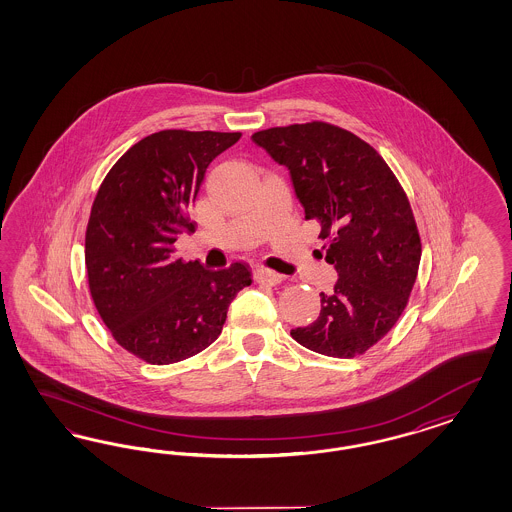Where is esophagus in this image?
<instances>
[{
  "label": "esophagus",
  "instance_id": "esophagus-1",
  "mask_svg": "<svg viewBox=\"0 0 512 512\" xmlns=\"http://www.w3.org/2000/svg\"><path fill=\"white\" fill-rule=\"evenodd\" d=\"M281 279H283V276L278 274V272H274V270H270V268H264V266L255 268V281H257V283H263V285H278V283H281Z\"/></svg>",
  "mask_w": 512,
  "mask_h": 512
}]
</instances>
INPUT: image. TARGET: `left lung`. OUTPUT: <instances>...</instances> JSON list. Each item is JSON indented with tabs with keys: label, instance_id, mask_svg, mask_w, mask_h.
Returning a JSON list of instances; mask_svg holds the SVG:
<instances>
[{
	"label": "left lung",
	"instance_id": "left-lung-1",
	"mask_svg": "<svg viewBox=\"0 0 512 512\" xmlns=\"http://www.w3.org/2000/svg\"><path fill=\"white\" fill-rule=\"evenodd\" d=\"M251 139L291 172L340 276L321 293L317 321L291 336L326 357L364 355L396 325L419 274L422 244L402 184L373 146L338 125L313 120Z\"/></svg>",
	"mask_w": 512,
	"mask_h": 512
}]
</instances>
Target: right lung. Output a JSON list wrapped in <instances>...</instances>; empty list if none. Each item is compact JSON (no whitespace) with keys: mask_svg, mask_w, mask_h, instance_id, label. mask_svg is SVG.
<instances>
[{"mask_svg":"<svg viewBox=\"0 0 512 512\" xmlns=\"http://www.w3.org/2000/svg\"><path fill=\"white\" fill-rule=\"evenodd\" d=\"M240 137L159 131L133 144L97 189L84 238L90 296L112 338L148 364L201 353L251 285L248 264L206 270L174 257L176 238L195 233L189 208L204 172Z\"/></svg>","mask_w":512,"mask_h":512,"instance_id":"1","label":"right lung"}]
</instances>
